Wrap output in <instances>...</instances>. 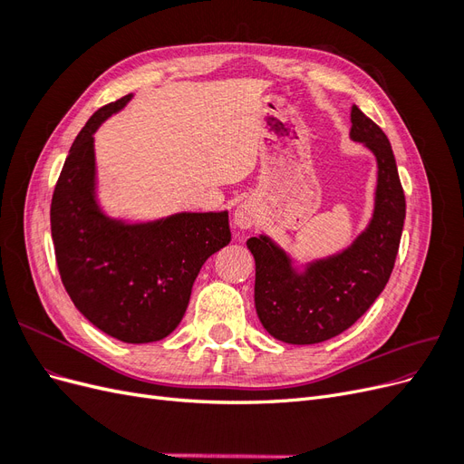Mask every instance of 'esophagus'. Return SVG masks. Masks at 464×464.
<instances>
[{"mask_svg":"<svg viewBox=\"0 0 464 464\" xmlns=\"http://www.w3.org/2000/svg\"><path fill=\"white\" fill-rule=\"evenodd\" d=\"M234 224L242 230L256 227V224H257V210L247 203H242L240 207L234 210Z\"/></svg>","mask_w":464,"mask_h":464,"instance_id":"1","label":"esophagus"}]
</instances>
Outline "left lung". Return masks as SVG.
Here are the masks:
<instances>
[{
	"mask_svg": "<svg viewBox=\"0 0 464 464\" xmlns=\"http://www.w3.org/2000/svg\"><path fill=\"white\" fill-rule=\"evenodd\" d=\"M350 139L377 160L373 215L343 251L294 266L269 236L249 237L256 259V310L261 325L288 344H315L341 334L370 310L395 266L406 215L404 191L387 135L358 106Z\"/></svg>",
	"mask_w": 464,
	"mask_h": 464,
	"instance_id": "8db88e82",
	"label": "left lung"
}]
</instances>
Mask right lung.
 I'll return each mask as SVG.
<instances>
[{"mask_svg": "<svg viewBox=\"0 0 464 464\" xmlns=\"http://www.w3.org/2000/svg\"><path fill=\"white\" fill-rule=\"evenodd\" d=\"M131 96L96 110L79 131L53 189L50 222L62 283L77 310L114 339L143 344L179 325L203 263L232 234L228 210L125 222L98 205L94 133Z\"/></svg>", "mask_w": 464, "mask_h": 464, "instance_id": "obj_1", "label": "right lung"}]
</instances>
